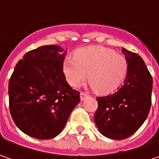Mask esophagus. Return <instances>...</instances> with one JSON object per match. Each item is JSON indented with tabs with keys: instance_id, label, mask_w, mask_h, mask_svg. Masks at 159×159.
Here are the masks:
<instances>
[{
	"instance_id": "esophagus-1",
	"label": "esophagus",
	"mask_w": 159,
	"mask_h": 159,
	"mask_svg": "<svg viewBox=\"0 0 159 159\" xmlns=\"http://www.w3.org/2000/svg\"><path fill=\"white\" fill-rule=\"evenodd\" d=\"M87 97H89V95H88L87 93H84V92H81V93H80V99H81L82 101L83 100H85Z\"/></svg>"
}]
</instances>
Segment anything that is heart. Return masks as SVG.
Returning a JSON list of instances; mask_svg holds the SVG:
<instances>
[{
	"instance_id": "b5f03b06",
	"label": "heart",
	"mask_w": 159,
	"mask_h": 159,
	"mask_svg": "<svg viewBox=\"0 0 159 159\" xmlns=\"http://www.w3.org/2000/svg\"><path fill=\"white\" fill-rule=\"evenodd\" d=\"M63 71L71 87L78 88L86 80L99 93L112 92L124 80L128 70L126 58L113 49L102 46L82 48L73 57L63 61Z\"/></svg>"
}]
</instances>
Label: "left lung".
<instances>
[{
  "instance_id": "left-lung-1",
  "label": "left lung",
  "mask_w": 159,
  "mask_h": 159,
  "mask_svg": "<svg viewBox=\"0 0 159 159\" xmlns=\"http://www.w3.org/2000/svg\"><path fill=\"white\" fill-rule=\"evenodd\" d=\"M128 62L124 85L114 94L96 97L95 125L102 135L114 140L131 136L147 119L151 106L152 77L143 58L122 49Z\"/></svg>"
}]
</instances>
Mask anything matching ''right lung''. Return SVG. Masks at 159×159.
Returning a JSON list of instances; mask_svg holds the SVG:
<instances>
[{
  "instance_id": "add662e5",
  "label": "right lung",
  "mask_w": 159,
  "mask_h": 159,
  "mask_svg": "<svg viewBox=\"0 0 159 159\" xmlns=\"http://www.w3.org/2000/svg\"><path fill=\"white\" fill-rule=\"evenodd\" d=\"M65 54L57 45L31 50L18 61L9 79L11 117L29 136L56 137L80 101V92L65 80L62 68Z\"/></svg>"
}]
</instances>
